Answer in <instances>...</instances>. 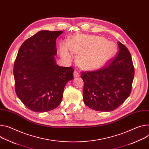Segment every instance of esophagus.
Instances as JSON below:
<instances>
[{
	"mask_svg": "<svg viewBox=\"0 0 149 149\" xmlns=\"http://www.w3.org/2000/svg\"><path fill=\"white\" fill-rule=\"evenodd\" d=\"M79 76V74L78 73V72L77 71L75 70L74 72V77L75 78H77V77H78Z\"/></svg>",
	"mask_w": 149,
	"mask_h": 149,
	"instance_id": "esophagus-1",
	"label": "esophagus"
}]
</instances>
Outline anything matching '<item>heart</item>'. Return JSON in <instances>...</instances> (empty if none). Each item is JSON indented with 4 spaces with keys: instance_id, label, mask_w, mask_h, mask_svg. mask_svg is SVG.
Segmentation results:
<instances>
[{
    "instance_id": "1",
    "label": "heart",
    "mask_w": 149,
    "mask_h": 149,
    "mask_svg": "<svg viewBox=\"0 0 149 149\" xmlns=\"http://www.w3.org/2000/svg\"><path fill=\"white\" fill-rule=\"evenodd\" d=\"M115 50V46L104 38L93 35L78 34L69 41L62 42L59 52L62 58L71 61L73 52L78 53V65L86 70H93L102 65Z\"/></svg>"
}]
</instances>
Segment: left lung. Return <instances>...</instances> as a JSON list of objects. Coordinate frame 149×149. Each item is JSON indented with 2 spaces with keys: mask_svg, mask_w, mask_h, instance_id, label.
I'll return each mask as SVG.
<instances>
[{
  "mask_svg": "<svg viewBox=\"0 0 149 149\" xmlns=\"http://www.w3.org/2000/svg\"><path fill=\"white\" fill-rule=\"evenodd\" d=\"M119 52L101 69L81 72L85 104L97 111L115 110L129 97L134 77L131 54L118 42Z\"/></svg>",
  "mask_w": 149,
  "mask_h": 149,
  "instance_id": "left-lung-1",
  "label": "left lung"
}]
</instances>
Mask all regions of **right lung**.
Masks as SVG:
<instances>
[{
	"instance_id": "right-lung-1",
	"label": "right lung",
	"mask_w": 149,
	"mask_h": 149,
	"mask_svg": "<svg viewBox=\"0 0 149 149\" xmlns=\"http://www.w3.org/2000/svg\"><path fill=\"white\" fill-rule=\"evenodd\" d=\"M62 33L40 31L26 40L18 52L13 66L15 92L34 112L57 107L65 85L74 78L72 67L59 66L56 63V39Z\"/></svg>"
}]
</instances>
